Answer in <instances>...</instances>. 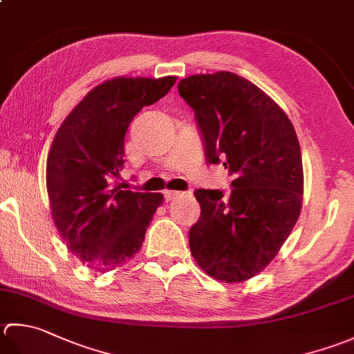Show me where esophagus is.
<instances>
[{
	"instance_id": "esophagus-1",
	"label": "esophagus",
	"mask_w": 354,
	"mask_h": 354,
	"mask_svg": "<svg viewBox=\"0 0 354 354\" xmlns=\"http://www.w3.org/2000/svg\"><path fill=\"white\" fill-rule=\"evenodd\" d=\"M181 195H184V193H183V192H175V190H165V192H164V199H165V201H167V203H169V201H173V199H176L178 196H181Z\"/></svg>"
}]
</instances>
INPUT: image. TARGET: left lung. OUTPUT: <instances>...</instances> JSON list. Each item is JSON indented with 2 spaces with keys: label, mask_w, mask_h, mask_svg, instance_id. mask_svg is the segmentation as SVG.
Here are the masks:
<instances>
[{
  "label": "left lung",
  "mask_w": 354,
  "mask_h": 354,
  "mask_svg": "<svg viewBox=\"0 0 354 354\" xmlns=\"http://www.w3.org/2000/svg\"><path fill=\"white\" fill-rule=\"evenodd\" d=\"M178 92L195 110L207 162L234 176L232 193L195 192L201 218L189 245L212 278L242 282L262 272L302 209L301 147L292 121L270 96L232 72L193 75Z\"/></svg>",
  "instance_id": "left-lung-1"
}]
</instances>
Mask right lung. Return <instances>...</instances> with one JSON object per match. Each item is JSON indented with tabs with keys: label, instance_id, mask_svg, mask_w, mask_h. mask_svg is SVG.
Listing matches in <instances>:
<instances>
[{
	"label": "right lung",
	"instance_id": "add662e5",
	"mask_svg": "<svg viewBox=\"0 0 354 354\" xmlns=\"http://www.w3.org/2000/svg\"><path fill=\"white\" fill-rule=\"evenodd\" d=\"M176 82L118 78L96 86L59 126L47 156L46 183L53 223L76 258L96 272L126 264L140 252L164 196L126 190L116 183L124 165V138L144 106Z\"/></svg>",
	"mask_w": 354,
	"mask_h": 354
}]
</instances>
